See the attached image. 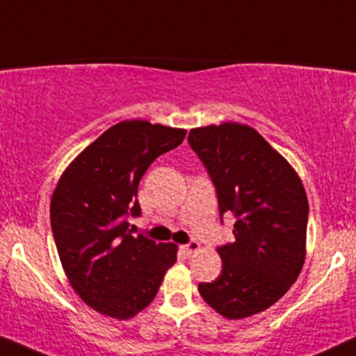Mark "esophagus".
I'll return each mask as SVG.
<instances>
[{
	"label": "esophagus",
	"instance_id": "1",
	"mask_svg": "<svg viewBox=\"0 0 356 356\" xmlns=\"http://www.w3.org/2000/svg\"><path fill=\"white\" fill-rule=\"evenodd\" d=\"M181 248H182L184 254H186L187 257H191V255H194L197 250H199V248H200V243H199V242H195V241H191V242H187L186 245H182Z\"/></svg>",
	"mask_w": 356,
	"mask_h": 356
}]
</instances>
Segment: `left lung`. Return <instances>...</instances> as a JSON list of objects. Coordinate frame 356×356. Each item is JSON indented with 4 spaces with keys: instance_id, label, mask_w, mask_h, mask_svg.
I'll use <instances>...</instances> for the list:
<instances>
[{
    "instance_id": "obj_1",
    "label": "left lung",
    "mask_w": 356,
    "mask_h": 356,
    "mask_svg": "<svg viewBox=\"0 0 356 356\" xmlns=\"http://www.w3.org/2000/svg\"><path fill=\"white\" fill-rule=\"evenodd\" d=\"M187 143L216 187L220 222L234 213V242L217 247L220 275L199 284L202 298L227 318L267 310L300 275L308 200L284 157L248 126L224 122L191 129Z\"/></svg>"
}]
</instances>
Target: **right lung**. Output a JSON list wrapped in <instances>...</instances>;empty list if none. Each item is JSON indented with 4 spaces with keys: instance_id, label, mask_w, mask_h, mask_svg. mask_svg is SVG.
<instances>
[{
    "instance_id": "right-lung-1",
    "label": "right lung",
    "mask_w": 356,
    "mask_h": 356,
    "mask_svg": "<svg viewBox=\"0 0 356 356\" xmlns=\"http://www.w3.org/2000/svg\"><path fill=\"white\" fill-rule=\"evenodd\" d=\"M186 129L122 121L102 132L59 179L51 229L72 289L89 307L131 318L154 300L177 247L134 237L137 187L157 157L182 144Z\"/></svg>"
}]
</instances>
